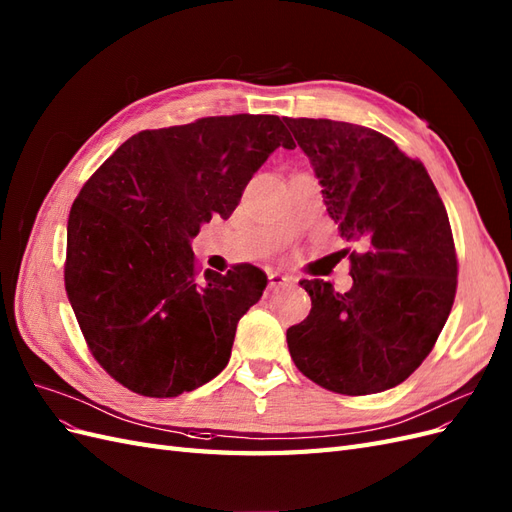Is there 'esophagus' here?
Instances as JSON below:
<instances>
[{
    "label": "esophagus",
    "instance_id": "1",
    "mask_svg": "<svg viewBox=\"0 0 512 512\" xmlns=\"http://www.w3.org/2000/svg\"><path fill=\"white\" fill-rule=\"evenodd\" d=\"M290 284H295V280L290 278V275H282L278 271L269 273V286L271 288H282V286H290Z\"/></svg>",
    "mask_w": 512,
    "mask_h": 512
}]
</instances>
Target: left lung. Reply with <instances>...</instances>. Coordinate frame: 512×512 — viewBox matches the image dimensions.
Segmentation results:
<instances>
[{
    "label": "left lung",
    "mask_w": 512,
    "mask_h": 512,
    "mask_svg": "<svg viewBox=\"0 0 512 512\" xmlns=\"http://www.w3.org/2000/svg\"><path fill=\"white\" fill-rule=\"evenodd\" d=\"M323 187L353 286L301 280L312 310L288 327L295 366L321 388L364 396L396 388L435 347L457 295L446 206L422 161L390 137L327 118H284Z\"/></svg>",
    "instance_id": "obj_1"
}]
</instances>
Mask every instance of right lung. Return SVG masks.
I'll return each instance as SVG.
<instances>
[{"label":"right lung","instance_id":"1","mask_svg":"<svg viewBox=\"0 0 512 512\" xmlns=\"http://www.w3.org/2000/svg\"><path fill=\"white\" fill-rule=\"evenodd\" d=\"M278 116H211L142 131L81 187L68 215L64 284L88 349L109 377L150 398L200 388L230 359L265 273L200 271L191 239L228 219L275 148Z\"/></svg>","mask_w":512,"mask_h":512}]
</instances>
